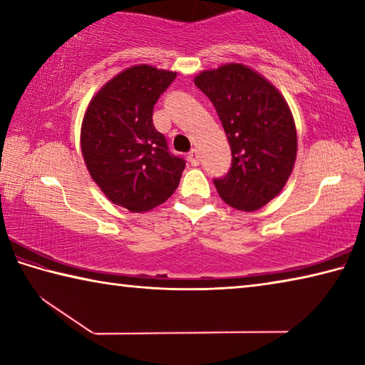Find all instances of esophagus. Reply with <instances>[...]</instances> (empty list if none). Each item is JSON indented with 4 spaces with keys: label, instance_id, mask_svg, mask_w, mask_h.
I'll list each match as a JSON object with an SVG mask.
<instances>
[{
    "label": "esophagus",
    "instance_id": "obj_1",
    "mask_svg": "<svg viewBox=\"0 0 365 365\" xmlns=\"http://www.w3.org/2000/svg\"><path fill=\"white\" fill-rule=\"evenodd\" d=\"M188 160H190V164L193 165V168L200 165V153H197V150H191L188 153Z\"/></svg>",
    "mask_w": 365,
    "mask_h": 365
}]
</instances>
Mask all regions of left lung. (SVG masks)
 Listing matches in <instances>:
<instances>
[{"label": "left lung", "mask_w": 365, "mask_h": 365, "mask_svg": "<svg viewBox=\"0 0 365 365\" xmlns=\"http://www.w3.org/2000/svg\"><path fill=\"white\" fill-rule=\"evenodd\" d=\"M195 85L214 104L232 148V168L214 185L228 206L252 212L280 193L298 153L285 98L251 67L230 63L202 71Z\"/></svg>", "instance_id": "1"}]
</instances>
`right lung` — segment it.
Listing matches in <instances>:
<instances>
[{
    "instance_id": "right-lung-1",
    "label": "right lung",
    "mask_w": 365,
    "mask_h": 365,
    "mask_svg": "<svg viewBox=\"0 0 365 365\" xmlns=\"http://www.w3.org/2000/svg\"><path fill=\"white\" fill-rule=\"evenodd\" d=\"M177 72L140 64L117 73L91 98L80 130L82 156L110 202L146 212L169 200L185 160L153 125V109Z\"/></svg>"
}]
</instances>
